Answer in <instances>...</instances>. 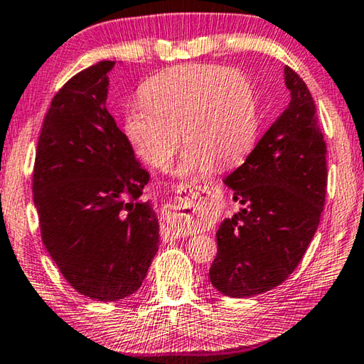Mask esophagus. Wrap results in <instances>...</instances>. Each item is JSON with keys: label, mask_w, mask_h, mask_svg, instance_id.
Here are the masks:
<instances>
[{"label": "esophagus", "mask_w": 364, "mask_h": 364, "mask_svg": "<svg viewBox=\"0 0 364 364\" xmlns=\"http://www.w3.org/2000/svg\"><path fill=\"white\" fill-rule=\"evenodd\" d=\"M175 203L164 207L165 223L161 227V236L165 241H173L183 232L186 220H199L205 217V207L209 205V188L207 186H178Z\"/></svg>", "instance_id": "obj_1"}]
</instances>
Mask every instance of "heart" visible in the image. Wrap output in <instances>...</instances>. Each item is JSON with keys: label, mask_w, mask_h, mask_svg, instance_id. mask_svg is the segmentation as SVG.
<instances>
[{"label": "heart", "mask_w": 364, "mask_h": 364, "mask_svg": "<svg viewBox=\"0 0 364 364\" xmlns=\"http://www.w3.org/2000/svg\"><path fill=\"white\" fill-rule=\"evenodd\" d=\"M142 103L126 112V134L137 154L164 170L186 144L176 175L200 178L246 157L256 139L257 109L243 73L213 65H181L149 79Z\"/></svg>", "instance_id": "1"}]
</instances>
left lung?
Listing matches in <instances>:
<instances>
[{"label":"left lung","mask_w":364,"mask_h":364,"mask_svg":"<svg viewBox=\"0 0 364 364\" xmlns=\"http://www.w3.org/2000/svg\"><path fill=\"white\" fill-rule=\"evenodd\" d=\"M290 103L225 184L241 209L217 230L212 285L250 298L290 277L321 220L326 200V142L304 80L285 66Z\"/></svg>","instance_id":"obj_1"}]
</instances>
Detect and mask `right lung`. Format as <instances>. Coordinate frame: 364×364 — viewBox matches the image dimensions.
I'll list each match as a JSON object with an SVG mask.
<instances>
[{
	"instance_id": "1",
	"label": "right lung",
	"mask_w": 364,
	"mask_h": 364,
	"mask_svg": "<svg viewBox=\"0 0 364 364\" xmlns=\"http://www.w3.org/2000/svg\"><path fill=\"white\" fill-rule=\"evenodd\" d=\"M100 61L71 77L51 100L33 165L40 233L63 277L95 301H118L146 279L160 235L139 198L151 180L107 109Z\"/></svg>"
}]
</instances>
